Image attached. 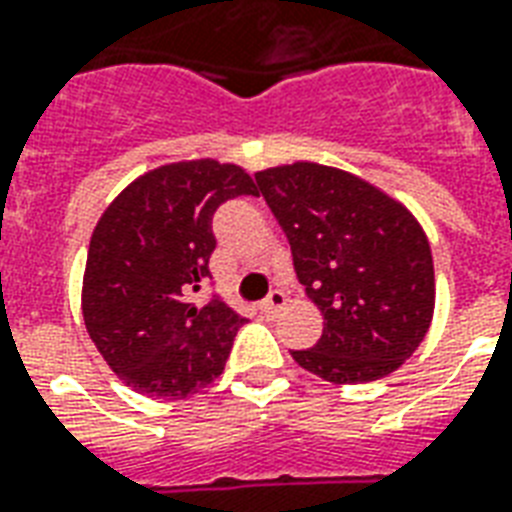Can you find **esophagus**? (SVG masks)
I'll use <instances>...</instances> for the list:
<instances>
[{
    "label": "esophagus",
    "mask_w": 512,
    "mask_h": 512,
    "mask_svg": "<svg viewBox=\"0 0 512 512\" xmlns=\"http://www.w3.org/2000/svg\"><path fill=\"white\" fill-rule=\"evenodd\" d=\"M286 302H288L286 294H283L280 288H275V291H270V297L261 302V313H264V315H278L280 310L286 307Z\"/></svg>",
    "instance_id": "obj_1"
}]
</instances>
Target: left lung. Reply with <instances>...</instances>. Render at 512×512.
Masks as SVG:
<instances>
[{"instance_id": "obj_1", "label": "left lung", "mask_w": 512, "mask_h": 512, "mask_svg": "<svg viewBox=\"0 0 512 512\" xmlns=\"http://www.w3.org/2000/svg\"><path fill=\"white\" fill-rule=\"evenodd\" d=\"M286 232L294 270L324 315V334L291 351L332 383H370L405 364L429 332L434 267L429 240L397 199L343 169L313 161L256 172Z\"/></svg>"}]
</instances>
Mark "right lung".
I'll use <instances>...</instances> for the list:
<instances>
[{
	"mask_svg": "<svg viewBox=\"0 0 512 512\" xmlns=\"http://www.w3.org/2000/svg\"><path fill=\"white\" fill-rule=\"evenodd\" d=\"M248 194L259 191L237 164L178 161L140 175L99 218L83 318L110 370L145 397L183 399L224 372L245 318L191 294L210 278L215 210Z\"/></svg>",
	"mask_w": 512,
	"mask_h": 512,
	"instance_id": "add662e5",
	"label": "right lung"
}]
</instances>
